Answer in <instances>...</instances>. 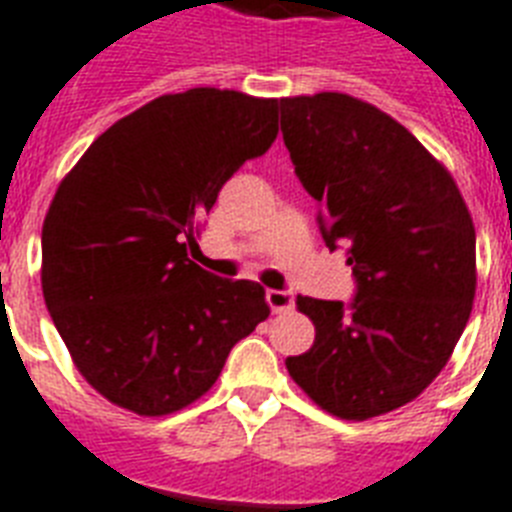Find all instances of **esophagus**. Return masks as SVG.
Returning <instances> with one entry per match:
<instances>
[{
	"instance_id": "1",
	"label": "esophagus",
	"mask_w": 512,
	"mask_h": 512,
	"mask_svg": "<svg viewBox=\"0 0 512 512\" xmlns=\"http://www.w3.org/2000/svg\"><path fill=\"white\" fill-rule=\"evenodd\" d=\"M265 300H268V306L276 314H282V311H290L295 306V295L290 290H268L265 292Z\"/></svg>"
}]
</instances>
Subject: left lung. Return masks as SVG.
Returning <instances> with one entry per match:
<instances>
[{"instance_id":"1","label":"left lung","mask_w":512,"mask_h":512,"mask_svg":"<svg viewBox=\"0 0 512 512\" xmlns=\"http://www.w3.org/2000/svg\"><path fill=\"white\" fill-rule=\"evenodd\" d=\"M295 174L319 201L330 249L346 244L357 295H298L314 346L287 357L322 411L365 421L427 389L475 298V228L454 177L395 117L346 93L279 101Z\"/></svg>"}]
</instances>
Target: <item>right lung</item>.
Masks as SVG:
<instances>
[{"mask_svg": "<svg viewBox=\"0 0 512 512\" xmlns=\"http://www.w3.org/2000/svg\"><path fill=\"white\" fill-rule=\"evenodd\" d=\"M279 99L190 88L120 117L61 179L42 225V295L88 384L139 416L182 411L271 308L187 257L236 171L273 144Z\"/></svg>", "mask_w": 512, "mask_h": 512, "instance_id": "obj_1", "label": "right lung"}]
</instances>
